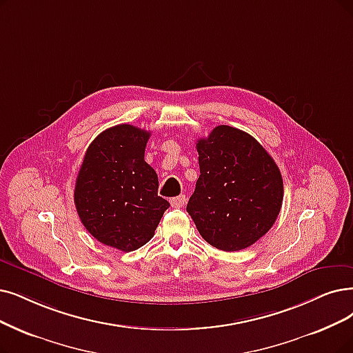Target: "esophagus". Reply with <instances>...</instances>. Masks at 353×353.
Listing matches in <instances>:
<instances>
[{
	"label": "esophagus",
	"instance_id": "obj_1",
	"mask_svg": "<svg viewBox=\"0 0 353 353\" xmlns=\"http://www.w3.org/2000/svg\"><path fill=\"white\" fill-rule=\"evenodd\" d=\"M185 201H187V196L182 194V195H178V196H174V199H171V205L174 208H181V207H184Z\"/></svg>",
	"mask_w": 353,
	"mask_h": 353
}]
</instances>
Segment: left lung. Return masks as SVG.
I'll use <instances>...</instances> for the list:
<instances>
[{
	"instance_id": "1",
	"label": "left lung",
	"mask_w": 353,
	"mask_h": 353,
	"mask_svg": "<svg viewBox=\"0 0 353 353\" xmlns=\"http://www.w3.org/2000/svg\"><path fill=\"white\" fill-rule=\"evenodd\" d=\"M200 178L187 205L205 242L224 252L252 246L268 233L283 205L275 161L255 137L217 125L196 142Z\"/></svg>"
}]
</instances>
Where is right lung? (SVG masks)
<instances>
[{"mask_svg":"<svg viewBox=\"0 0 353 353\" xmlns=\"http://www.w3.org/2000/svg\"><path fill=\"white\" fill-rule=\"evenodd\" d=\"M150 132L119 124L88 146L75 182L78 216L98 242L132 252L154 234L169 203L158 195V175L145 162Z\"/></svg>","mask_w":353,"mask_h":353,"instance_id":"right-lung-1","label":"right lung"}]
</instances>
